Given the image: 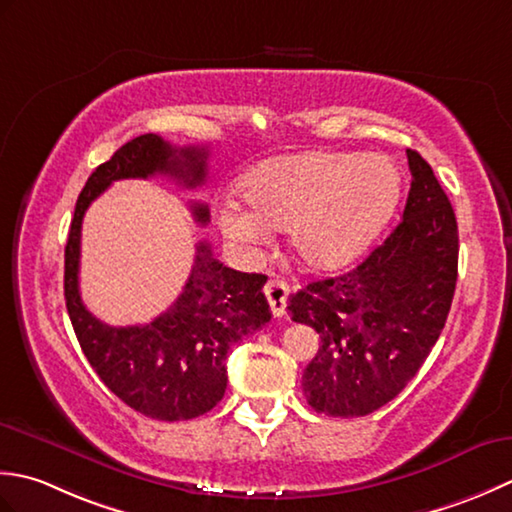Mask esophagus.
Here are the masks:
<instances>
[{"label":"esophagus","instance_id":"obj_1","mask_svg":"<svg viewBox=\"0 0 512 512\" xmlns=\"http://www.w3.org/2000/svg\"><path fill=\"white\" fill-rule=\"evenodd\" d=\"M265 296L269 300V307H271V314H274V318L285 316L287 296H289V287L285 280H269V283L265 285Z\"/></svg>","mask_w":512,"mask_h":512}]
</instances>
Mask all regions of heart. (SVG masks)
I'll use <instances>...</instances> for the list:
<instances>
[{
  "label": "heart",
  "mask_w": 512,
  "mask_h": 512,
  "mask_svg": "<svg viewBox=\"0 0 512 512\" xmlns=\"http://www.w3.org/2000/svg\"><path fill=\"white\" fill-rule=\"evenodd\" d=\"M241 196L216 203V223L243 249L287 229L302 265L331 271L349 265L389 223L400 201V172L384 154L302 152L267 159L241 181Z\"/></svg>",
  "instance_id": "b5f03b06"
}]
</instances>
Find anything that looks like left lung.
<instances>
[{
    "mask_svg": "<svg viewBox=\"0 0 512 512\" xmlns=\"http://www.w3.org/2000/svg\"><path fill=\"white\" fill-rule=\"evenodd\" d=\"M411 190L402 223L362 263L289 296L291 320L320 349L302 375L309 406L362 417L391 402L429 358L457 283V221L431 165L406 150Z\"/></svg>",
    "mask_w": 512,
    "mask_h": 512,
    "instance_id": "1",
    "label": "left lung"
}]
</instances>
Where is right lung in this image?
I'll list each match as a JSON object with an SVG mask.
<instances>
[{
    "label": "right lung",
    "instance_id": "add662e5",
    "mask_svg": "<svg viewBox=\"0 0 512 512\" xmlns=\"http://www.w3.org/2000/svg\"><path fill=\"white\" fill-rule=\"evenodd\" d=\"M207 148H174L159 134L128 141L90 174L66 243L64 296L72 327L90 367L130 409L152 420L179 422L212 411L227 389V351L271 320L263 285L267 276L243 274L196 245L192 274L174 305L148 325L110 327L86 309L79 294V247L83 214L110 183L168 174L185 187L205 181ZM205 225L210 210L192 205Z\"/></svg>",
    "mask_w": 512,
    "mask_h": 512
}]
</instances>
